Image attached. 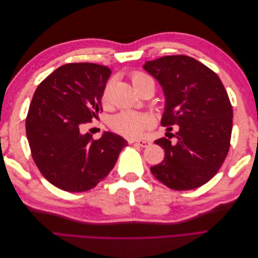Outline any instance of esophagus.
Wrapping results in <instances>:
<instances>
[{
	"mask_svg": "<svg viewBox=\"0 0 258 258\" xmlns=\"http://www.w3.org/2000/svg\"><path fill=\"white\" fill-rule=\"evenodd\" d=\"M130 143H136L141 147H148L152 144V142L148 141V140H138V141H131Z\"/></svg>",
	"mask_w": 258,
	"mask_h": 258,
	"instance_id": "esophagus-1",
	"label": "esophagus"
}]
</instances>
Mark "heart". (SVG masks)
I'll use <instances>...</instances> for the list:
<instances>
[{"mask_svg":"<svg viewBox=\"0 0 258 258\" xmlns=\"http://www.w3.org/2000/svg\"><path fill=\"white\" fill-rule=\"evenodd\" d=\"M130 80L134 87L137 91H141L142 89L148 87V86H153L154 82L150 76L143 72L136 71L130 75ZM111 93V84L107 83L102 99L103 101H107L110 98ZM150 126V120L146 116L139 114L134 111H123L117 115H115L111 119V127L117 134H119L123 137L127 138H137L144 134V131Z\"/></svg>","mask_w":258,"mask_h":258,"instance_id":"1","label":"heart"}]
</instances>
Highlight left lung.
I'll use <instances>...</instances> for the list:
<instances>
[{
  "label": "left lung",
  "mask_w": 258,
  "mask_h": 258,
  "mask_svg": "<svg viewBox=\"0 0 258 258\" xmlns=\"http://www.w3.org/2000/svg\"><path fill=\"white\" fill-rule=\"evenodd\" d=\"M143 68L165 92L161 126H177L171 134L174 141H155L165 158L152 173L171 189L197 188L217 173L229 151L232 106L227 91L215 72L184 54L147 61Z\"/></svg>",
  "instance_id": "1"
}]
</instances>
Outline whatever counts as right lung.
<instances>
[{"mask_svg": "<svg viewBox=\"0 0 258 258\" xmlns=\"http://www.w3.org/2000/svg\"><path fill=\"white\" fill-rule=\"evenodd\" d=\"M111 69L90 62L58 68L37 86L26 119L31 155L42 175L58 188L87 191L111 172L123 138L104 132L95 140L86 127L99 112Z\"/></svg>", "mask_w": 258, "mask_h": 258, "instance_id": "add662e5", "label": "right lung"}]
</instances>
